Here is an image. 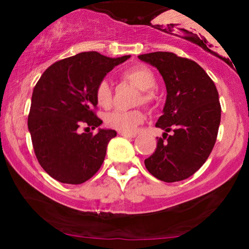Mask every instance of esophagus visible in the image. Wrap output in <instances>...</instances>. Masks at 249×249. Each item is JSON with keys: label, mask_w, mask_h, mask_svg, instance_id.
Segmentation results:
<instances>
[{"label": "esophagus", "mask_w": 249, "mask_h": 249, "mask_svg": "<svg viewBox=\"0 0 249 249\" xmlns=\"http://www.w3.org/2000/svg\"><path fill=\"white\" fill-rule=\"evenodd\" d=\"M119 136L125 137V138H134L136 137V133H125V132H118Z\"/></svg>", "instance_id": "esophagus-1"}]
</instances>
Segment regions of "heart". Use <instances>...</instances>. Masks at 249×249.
I'll return each instance as SVG.
<instances>
[{
	"label": "heart",
	"mask_w": 249,
	"mask_h": 249,
	"mask_svg": "<svg viewBox=\"0 0 249 249\" xmlns=\"http://www.w3.org/2000/svg\"><path fill=\"white\" fill-rule=\"evenodd\" d=\"M123 78L132 83L136 88L141 90L137 104H144L146 107H151L154 103V91L157 81L153 71L146 65H134L128 68L123 72ZM96 101L99 107L107 108L112 104V90H111L110 83L107 79H103L96 88ZM145 116L141 110L133 111H121L117 110L113 112L107 113L105 116V124L113 130L119 132L132 133L137 130V127L144 122Z\"/></svg>",
	"instance_id": "heart-1"
}]
</instances>
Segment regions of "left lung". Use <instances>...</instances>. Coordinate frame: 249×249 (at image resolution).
I'll use <instances>...</instances> for the list:
<instances>
[{
    "mask_svg": "<svg viewBox=\"0 0 249 249\" xmlns=\"http://www.w3.org/2000/svg\"><path fill=\"white\" fill-rule=\"evenodd\" d=\"M138 58L157 68L167 91L156 124L165 132L157 138L156 151L145 159V166L161 181L187 179L204 165L215 144L221 119L218 90L206 71L188 58L166 51Z\"/></svg>",
    "mask_w": 249,
    "mask_h": 249,
    "instance_id": "1",
    "label": "left lung"
}]
</instances>
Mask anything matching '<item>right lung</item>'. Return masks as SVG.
Segmentation results:
<instances>
[{
	"instance_id": "right-lung-1",
	"label": "right lung",
	"mask_w": 249,
	"mask_h": 249,
	"mask_svg": "<svg viewBox=\"0 0 249 249\" xmlns=\"http://www.w3.org/2000/svg\"><path fill=\"white\" fill-rule=\"evenodd\" d=\"M130 55L110 58L97 51L77 53L53 63L37 82L31 97L28 128L39 165L63 184L78 185L95 174L104 161L115 130L81 133L96 128V88Z\"/></svg>"
}]
</instances>
